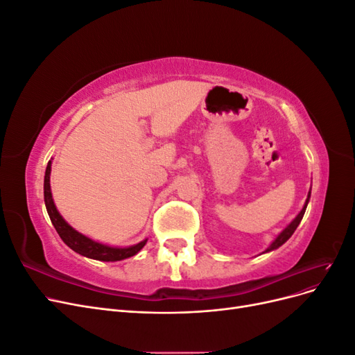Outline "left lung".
<instances>
[{"label":"left lung","instance_id":"left-lung-1","mask_svg":"<svg viewBox=\"0 0 355 355\" xmlns=\"http://www.w3.org/2000/svg\"><path fill=\"white\" fill-rule=\"evenodd\" d=\"M309 196H311V191L308 192V198H306V202H305V206H304V209L300 210V213L297 214V216L295 218V220L288 225V227L278 235V237L272 241V244L268 247V249L265 250V252H271V250H274V249H278V247H280L282 244H284L290 237H292V234L296 231V228H297V225L300 223V220H302V218H304V214H305V210H306V206H308V201H309Z\"/></svg>","mask_w":355,"mask_h":355}]
</instances>
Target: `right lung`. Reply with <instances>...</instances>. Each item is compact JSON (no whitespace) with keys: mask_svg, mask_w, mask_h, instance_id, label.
Listing matches in <instances>:
<instances>
[{"mask_svg":"<svg viewBox=\"0 0 355 355\" xmlns=\"http://www.w3.org/2000/svg\"><path fill=\"white\" fill-rule=\"evenodd\" d=\"M50 171H51V163L49 161L47 168H46V176H44V201H46L47 213L53 227L56 228L63 243H65L68 247H71L73 252H77L85 257H90V259L115 262V261L125 259V257L135 256L146 244V240H144L136 245L124 247V249H116V247H110L101 243H96L85 237V235L75 231L72 227H69V225L65 222V219L59 214L55 202H53L51 191H50Z\"/></svg>","mask_w":355,"mask_h":355,"instance_id":"1","label":"right lung"}]
</instances>
